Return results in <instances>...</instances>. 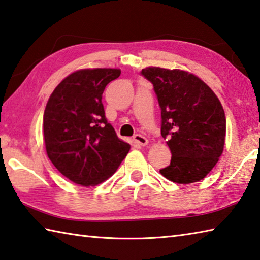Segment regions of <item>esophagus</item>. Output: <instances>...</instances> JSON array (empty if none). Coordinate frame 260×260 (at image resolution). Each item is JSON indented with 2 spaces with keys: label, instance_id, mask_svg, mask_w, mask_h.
Listing matches in <instances>:
<instances>
[{
  "label": "esophagus",
  "instance_id": "obj_1",
  "mask_svg": "<svg viewBox=\"0 0 260 260\" xmlns=\"http://www.w3.org/2000/svg\"><path fill=\"white\" fill-rule=\"evenodd\" d=\"M133 140L135 141V143H137L139 145H143V146H144V145H146L147 143H149V140H147L145 136L141 135V134H136V135H134Z\"/></svg>",
  "mask_w": 260,
  "mask_h": 260
}]
</instances>
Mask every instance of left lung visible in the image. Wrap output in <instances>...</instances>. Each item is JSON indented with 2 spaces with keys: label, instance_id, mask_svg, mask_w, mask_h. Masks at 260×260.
I'll return each mask as SVG.
<instances>
[{
  "label": "left lung",
  "instance_id": "obj_1",
  "mask_svg": "<svg viewBox=\"0 0 260 260\" xmlns=\"http://www.w3.org/2000/svg\"><path fill=\"white\" fill-rule=\"evenodd\" d=\"M141 74L153 84L161 108V135L171 151L161 175L177 184L202 180L224 147L226 120L210 86L180 70L146 68Z\"/></svg>",
  "mask_w": 260,
  "mask_h": 260
}]
</instances>
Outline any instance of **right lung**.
Masks as SVG:
<instances>
[{
  "label": "right lung",
  "mask_w": 260,
  "mask_h": 260,
  "mask_svg": "<svg viewBox=\"0 0 260 260\" xmlns=\"http://www.w3.org/2000/svg\"><path fill=\"white\" fill-rule=\"evenodd\" d=\"M117 69L80 70L50 94L44 113L46 151L60 174L81 186H93L114 174L131 145L118 139L101 103Z\"/></svg>",
  "instance_id": "add662e5"
}]
</instances>
